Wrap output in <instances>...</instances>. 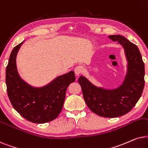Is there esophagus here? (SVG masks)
I'll list each match as a JSON object with an SVG mask.
<instances>
[{
	"mask_svg": "<svg viewBox=\"0 0 148 148\" xmlns=\"http://www.w3.org/2000/svg\"><path fill=\"white\" fill-rule=\"evenodd\" d=\"M83 70H84V68L82 66H79L76 67V68H75V70H74V72H75L76 75L78 76V75H80V74H82V72H83Z\"/></svg>",
	"mask_w": 148,
	"mask_h": 148,
	"instance_id": "obj_1",
	"label": "esophagus"
}]
</instances>
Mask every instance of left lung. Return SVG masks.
I'll return each instance as SVG.
<instances>
[{
    "instance_id": "1",
    "label": "left lung",
    "mask_w": 148,
    "mask_h": 148,
    "mask_svg": "<svg viewBox=\"0 0 148 148\" xmlns=\"http://www.w3.org/2000/svg\"><path fill=\"white\" fill-rule=\"evenodd\" d=\"M108 37L125 49L128 70L123 84L115 89H105L93 85L82 76L78 78V83L84 101L92 112L102 117L116 118L131 111L141 97L145 84V66L135 44L121 35Z\"/></svg>"
}]
</instances>
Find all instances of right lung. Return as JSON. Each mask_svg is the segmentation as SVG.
<instances>
[{"label": "right lung", "mask_w": 148, "mask_h": 148, "mask_svg": "<svg viewBox=\"0 0 148 148\" xmlns=\"http://www.w3.org/2000/svg\"><path fill=\"white\" fill-rule=\"evenodd\" d=\"M23 42L13 48L6 68L8 97L14 109L28 121L39 124L48 123L60 114L67 88L74 82L75 74L70 71L42 87L30 86L21 79L17 70V54Z\"/></svg>", "instance_id": "add662e5"}]
</instances>
